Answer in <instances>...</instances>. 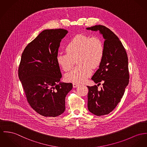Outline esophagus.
Returning <instances> with one entry per match:
<instances>
[{"label":"esophagus","instance_id":"esophagus-1","mask_svg":"<svg viewBox=\"0 0 147 147\" xmlns=\"http://www.w3.org/2000/svg\"><path fill=\"white\" fill-rule=\"evenodd\" d=\"M78 86H79V84H77V83H74L73 84V86L74 88H76V87H77Z\"/></svg>","mask_w":147,"mask_h":147}]
</instances>
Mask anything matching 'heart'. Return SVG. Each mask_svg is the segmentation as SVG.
Here are the masks:
<instances>
[{
  "instance_id": "heart-1",
  "label": "heart",
  "mask_w": 147,
  "mask_h": 147,
  "mask_svg": "<svg viewBox=\"0 0 147 147\" xmlns=\"http://www.w3.org/2000/svg\"><path fill=\"white\" fill-rule=\"evenodd\" d=\"M65 50V53L57 54V63L67 71L73 67L77 59L79 65L66 74L65 79L69 82L80 83L91 75L92 67L95 69L100 65L104 54V46L99 37L79 34L68 42Z\"/></svg>"
}]
</instances>
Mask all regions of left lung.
Listing matches in <instances>:
<instances>
[{"label": "left lung", "mask_w": 147, "mask_h": 147, "mask_svg": "<svg viewBox=\"0 0 147 147\" xmlns=\"http://www.w3.org/2000/svg\"><path fill=\"white\" fill-rule=\"evenodd\" d=\"M87 29L99 31L105 40L101 63L91 78L98 86L103 82V87L99 90L96 85L87 86L88 109L97 116L107 115L121 101L129 84L128 57L121 42L109 28L96 25Z\"/></svg>", "instance_id": "8db88e82"}]
</instances>
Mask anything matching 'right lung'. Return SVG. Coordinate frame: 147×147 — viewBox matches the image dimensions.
<instances>
[{
	"mask_svg": "<svg viewBox=\"0 0 147 147\" xmlns=\"http://www.w3.org/2000/svg\"><path fill=\"white\" fill-rule=\"evenodd\" d=\"M64 29L45 30L23 51L18 77L27 100L34 110L45 117H56L65 111V97L71 83H61L62 77L57 56Z\"/></svg>",
	"mask_w": 147,
	"mask_h": 147,
	"instance_id": "obj_1",
	"label": "right lung"
}]
</instances>
